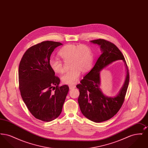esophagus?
<instances>
[{
  "label": "esophagus",
  "instance_id": "34e87169",
  "mask_svg": "<svg viewBox=\"0 0 148 148\" xmlns=\"http://www.w3.org/2000/svg\"><path fill=\"white\" fill-rule=\"evenodd\" d=\"M69 87L70 89H73L75 88V86L73 85H69Z\"/></svg>",
  "mask_w": 148,
  "mask_h": 148
}]
</instances>
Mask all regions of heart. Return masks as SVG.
Masks as SVG:
<instances>
[{
	"mask_svg": "<svg viewBox=\"0 0 148 148\" xmlns=\"http://www.w3.org/2000/svg\"><path fill=\"white\" fill-rule=\"evenodd\" d=\"M58 55L65 63L69 62V68L71 69L62 77L64 84H75L80 75V73H86L92 66L94 54L91 47L89 45L68 44L59 50ZM49 66L56 73L62 74L64 71L63 62L57 59H50Z\"/></svg>",
	"mask_w": 148,
	"mask_h": 148,
	"instance_id": "b5f03b06",
	"label": "heart"
}]
</instances>
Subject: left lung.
Instances as JSON below:
<instances>
[{
  "label": "left lung",
  "mask_w": 148,
  "mask_h": 148,
  "mask_svg": "<svg viewBox=\"0 0 148 148\" xmlns=\"http://www.w3.org/2000/svg\"><path fill=\"white\" fill-rule=\"evenodd\" d=\"M90 42L100 47L101 54L92 70L80 81V84L77 85L80 92L78 103L82 113L86 118L94 122L100 123L111 119L119 110L127 93L129 73L124 56L115 44L102 39ZM118 60H123L126 65V80L120 92L115 97H108L99 88V71Z\"/></svg>",
  "instance_id": "1"
}]
</instances>
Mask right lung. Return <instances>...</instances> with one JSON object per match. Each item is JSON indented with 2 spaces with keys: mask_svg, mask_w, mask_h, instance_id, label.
Masks as SVG:
<instances>
[{
  "mask_svg": "<svg viewBox=\"0 0 148 148\" xmlns=\"http://www.w3.org/2000/svg\"><path fill=\"white\" fill-rule=\"evenodd\" d=\"M62 45L53 41L34 45L25 52L19 66L21 98L31 114L43 121L59 116L69 91L68 85L59 86L60 80L49 66L52 52Z\"/></svg>",
  "mask_w": 148,
  "mask_h": 148,
  "instance_id": "obj_1",
  "label": "right lung"
}]
</instances>
